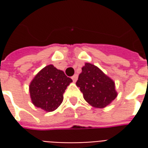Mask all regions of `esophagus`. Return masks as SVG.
Masks as SVG:
<instances>
[{
	"label": "esophagus",
	"mask_w": 148,
	"mask_h": 148,
	"mask_svg": "<svg viewBox=\"0 0 148 148\" xmlns=\"http://www.w3.org/2000/svg\"><path fill=\"white\" fill-rule=\"evenodd\" d=\"M77 77H78V76H77V74H74V76L72 77V79H73V81H74V82H75L77 80Z\"/></svg>",
	"instance_id": "1"
}]
</instances>
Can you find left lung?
Segmentation results:
<instances>
[{
  "label": "left lung",
  "mask_w": 148,
  "mask_h": 148,
  "mask_svg": "<svg viewBox=\"0 0 148 148\" xmlns=\"http://www.w3.org/2000/svg\"><path fill=\"white\" fill-rule=\"evenodd\" d=\"M76 85L86 101L94 108L103 109L117 97L114 81L97 66L89 62L82 68Z\"/></svg>",
  "instance_id": "left-lung-1"
}]
</instances>
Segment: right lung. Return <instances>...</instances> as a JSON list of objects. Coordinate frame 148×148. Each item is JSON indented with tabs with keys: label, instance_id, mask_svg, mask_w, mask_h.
Returning a JSON list of instances; mask_svg holds the SVG:
<instances>
[{
	"label": "right lung",
	"instance_id": "add662e5",
	"mask_svg": "<svg viewBox=\"0 0 148 148\" xmlns=\"http://www.w3.org/2000/svg\"><path fill=\"white\" fill-rule=\"evenodd\" d=\"M73 81L64 72L48 65L34 77L29 85L34 106L46 112L55 111L63 101V93Z\"/></svg>",
	"mask_w": 148,
	"mask_h": 148
}]
</instances>
